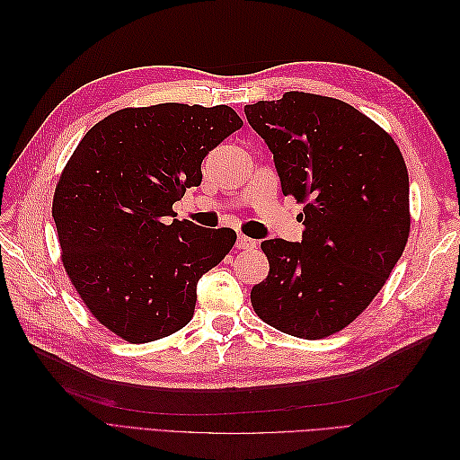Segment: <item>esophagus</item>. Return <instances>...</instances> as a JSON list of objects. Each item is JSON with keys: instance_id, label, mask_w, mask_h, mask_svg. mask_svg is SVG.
Wrapping results in <instances>:
<instances>
[{"instance_id": "1", "label": "esophagus", "mask_w": 460, "mask_h": 460, "mask_svg": "<svg viewBox=\"0 0 460 460\" xmlns=\"http://www.w3.org/2000/svg\"><path fill=\"white\" fill-rule=\"evenodd\" d=\"M238 247L240 249H255L257 247V242L252 240V238H245V235H238Z\"/></svg>"}]
</instances>
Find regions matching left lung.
Instances as JSON below:
<instances>
[{
  "label": "left lung",
  "mask_w": 460,
  "mask_h": 460,
  "mask_svg": "<svg viewBox=\"0 0 460 460\" xmlns=\"http://www.w3.org/2000/svg\"><path fill=\"white\" fill-rule=\"evenodd\" d=\"M284 196L305 203L301 242L264 240L255 313L289 336L320 340L363 313L405 249L409 174L392 136L333 97L288 92L245 105Z\"/></svg>",
  "instance_id": "1"
}]
</instances>
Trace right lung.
<instances>
[{
    "label": "right lung",
    "instance_id": "add662e5",
    "mask_svg": "<svg viewBox=\"0 0 460 460\" xmlns=\"http://www.w3.org/2000/svg\"><path fill=\"white\" fill-rule=\"evenodd\" d=\"M243 127L228 105L120 109L75 149L53 198L65 270L103 326L132 343L184 328L199 278L228 255L230 228L171 217L201 184L207 153Z\"/></svg>",
    "mask_w": 460,
    "mask_h": 460
}]
</instances>
